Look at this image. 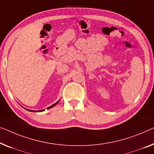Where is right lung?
I'll return each instance as SVG.
<instances>
[{
    "instance_id": "add662e5",
    "label": "right lung",
    "mask_w": 154,
    "mask_h": 154,
    "mask_svg": "<svg viewBox=\"0 0 154 154\" xmlns=\"http://www.w3.org/2000/svg\"><path fill=\"white\" fill-rule=\"evenodd\" d=\"M59 102V101H58V102H56V103H55V104H52V106H49V107H48V108H47V109H50V108H52V107H53V106H55V105H56L57 104V103H58ZM27 111H32V112H41V111H44V110H41V111H32V110H28V109H27Z\"/></svg>"
}]
</instances>
